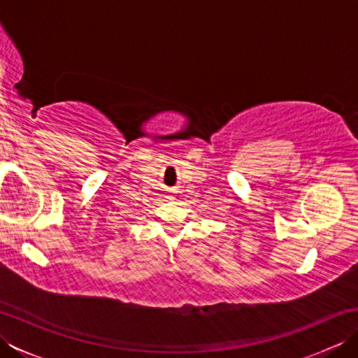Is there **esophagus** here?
I'll return each mask as SVG.
<instances>
[{
	"label": "esophagus",
	"mask_w": 358,
	"mask_h": 358,
	"mask_svg": "<svg viewBox=\"0 0 358 358\" xmlns=\"http://www.w3.org/2000/svg\"><path fill=\"white\" fill-rule=\"evenodd\" d=\"M167 199H169V200H173L175 196H173V194H169V195H167Z\"/></svg>",
	"instance_id": "34e87169"
}]
</instances>
